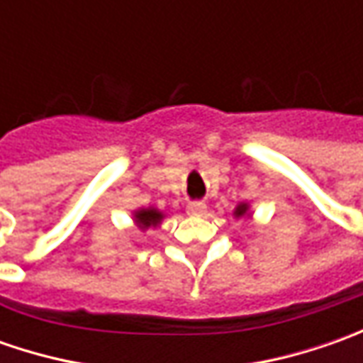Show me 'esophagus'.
Wrapping results in <instances>:
<instances>
[{
    "mask_svg": "<svg viewBox=\"0 0 363 363\" xmlns=\"http://www.w3.org/2000/svg\"><path fill=\"white\" fill-rule=\"evenodd\" d=\"M206 203L203 202H189L188 203V214L189 216H203L206 214Z\"/></svg>",
    "mask_w": 363,
    "mask_h": 363,
    "instance_id": "esophagus-1",
    "label": "esophagus"
}]
</instances>
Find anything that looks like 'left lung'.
<instances>
[{
	"label": "left lung",
	"instance_id": "obj_1",
	"mask_svg": "<svg viewBox=\"0 0 363 363\" xmlns=\"http://www.w3.org/2000/svg\"><path fill=\"white\" fill-rule=\"evenodd\" d=\"M248 214V203H238L236 206V210H234V216L236 218H242Z\"/></svg>",
	"mask_w": 363,
	"mask_h": 363
}]
</instances>
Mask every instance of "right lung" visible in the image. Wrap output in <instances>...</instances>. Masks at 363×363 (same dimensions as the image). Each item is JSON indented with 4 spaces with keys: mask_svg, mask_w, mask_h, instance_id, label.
<instances>
[{
    "mask_svg": "<svg viewBox=\"0 0 363 363\" xmlns=\"http://www.w3.org/2000/svg\"><path fill=\"white\" fill-rule=\"evenodd\" d=\"M133 220L141 230L155 228V226H160L161 220H163V212H160L157 208H141V210L133 212Z\"/></svg>",
    "mask_w": 363,
    "mask_h": 363,
    "instance_id": "add662e5",
    "label": "right lung"
}]
</instances>
